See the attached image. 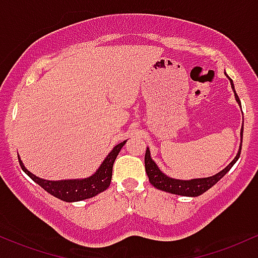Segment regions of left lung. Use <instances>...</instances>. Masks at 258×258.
Masks as SVG:
<instances>
[{
	"mask_svg": "<svg viewBox=\"0 0 258 258\" xmlns=\"http://www.w3.org/2000/svg\"><path fill=\"white\" fill-rule=\"evenodd\" d=\"M229 78V77H228ZM230 79V78H229ZM231 88L234 89V84L230 79ZM235 98L236 101L240 104V99L237 97L236 92H235ZM241 143H242V130H241ZM240 153H241V147H240V151L235 157V159L226 166L225 169H223L222 171L218 172L217 175L211 177H205V179H194V180H175L171 177H168L166 175H164L159 169H158L157 164L152 160L151 158V152L147 148L146 155H144V164H146V172L149 177V182L154 186L155 188L161 189V191L170 192L174 195H180V196H188V197H197L200 195L205 194L207 189H209L213 185L222 179L223 176L231 169V166L236 163V160L239 159Z\"/></svg>",
	"mask_w": 258,
	"mask_h": 258,
	"instance_id": "obj_1",
	"label": "left lung"
}]
</instances>
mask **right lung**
<instances>
[{"label": "right lung", "mask_w": 258, "mask_h": 258, "mask_svg": "<svg viewBox=\"0 0 258 258\" xmlns=\"http://www.w3.org/2000/svg\"><path fill=\"white\" fill-rule=\"evenodd\" d=\"M124 143H126V141L115 146L114 149L105 158V160L103 161L98 171L93 176L83 180L49 181L39 179V177H36L35 175H33L32 172H29L25 169V166L19 158L18 160L19 164H21V168L23 169L25 174L30 179L35 181L39 186H41L45 191H47L52 196L57 197L58 200L64 201V202H76V201L87 200V198L95 196V195L100 194L104 189L109 187L112 177V165H114L116 157L118 155Z\"/></svg>", "instance_id": "add662e5"}]
</instances>
